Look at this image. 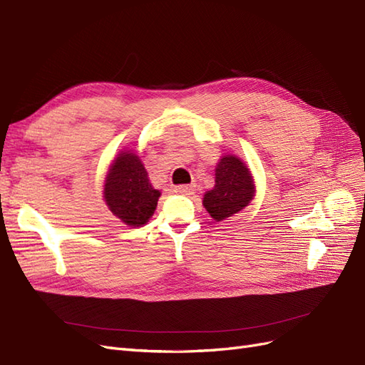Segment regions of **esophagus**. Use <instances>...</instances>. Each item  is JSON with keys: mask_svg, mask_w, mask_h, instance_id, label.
<instances>
[{"mask_svg": "<svg viewBox=\"0 0 365 365\" xmlns=\"http://www.w3.org/2000/svg\"><path fill=\"white\" fill-rule=\"evenodd\" d=\"M194 191H195L194 185H180V186L174 187V192L180 194V195H192Z\"/></svg>", "mask_w": 365, "mask_h": 365, "instance_id": "obj_1", "label": "esophagus"}]
</instances>
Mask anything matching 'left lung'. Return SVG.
<instances>
[{"label":"left lung","instance_id":"left-lung-1","mask_svg":"<svg viewBox=\"0 0 365 365\" xmlns=\"http://www.w3.org/2000/svg\"><path fill=\"white\" fill-rule=\"evenodd\" d=\"M256 187L250 168L235 155L221 156L215 185L205 192L203 206L215 221L227 220L252 203Z\"/></svg>","mask_w":365,"mask_h":365}]
</instances>
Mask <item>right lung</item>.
<instances>
[{"label": "right lung", "instance_id": "add662e5", "mask_svg": "<svg viewBox=\"0 0 365 365\" xmlns=\"http://www.w3.org/2000/svg\"><path fill=\"white\" fill-rule=\"evenodd\" d=\"M160 191L148 179L143 160L132 150L118 153L104 179L103 198L110 212L124 225H147L158 206Z\"/></svg>", "mask_w": 365, "mask_h": 365}]
</instances>
